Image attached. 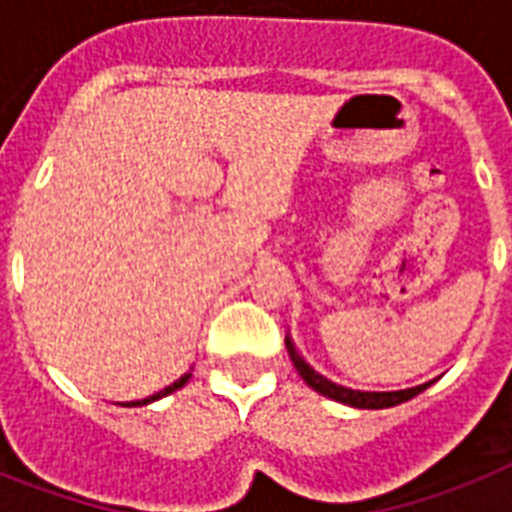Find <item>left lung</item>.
<instances>
[{
	"label": "left lung",
	"instance_id": "obj_1",
	"mask_svg": "<svg viewBox=\"0 0 512 512\" xmlns=\"http://www.w3.org/2000/svg\"><path fill=\"white\" fill-rule=\"evenodd\" d=\"M287 342V350H289V358H292V364L295 369L300 372L308 385L313 390H319L321 396H329L340 401V404H350V406H358V409H385V406H396V404H404L409 398H414L417 393L428 388L430 382L425 385H417V388H404V390H358V388H348V385H342V382H335L332 377H327L324 372L319 369H313L308 361L303 358V353L295 348V342L292 337H284Z\"/></svg>",
	"mask_w": 512,
	"mask_h": 512
}]
</instances>
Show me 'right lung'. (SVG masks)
<instances>
[{
	"label": "right lung",
	"mask_w": 512,
	"mask_h": 512,
	"mask_svg": "<svg viewBox=\"0 0 512 512\" xmlns=\"http://www.w3.org/2000/svg\"><path fill=\"white\" fill-rule=\"evenodd\" d=\"M188 377H191V374H183V377H180V380H175L172 382V385H167V388L164 390H159V393H154V396H148V398H143V401H130V404L127 406H140V404H151V401H156V398H164V396H170V393H175L177 388H183L185 382H188Z\"/></svg>",
	"instance_id": "right-lung-1"
}]
</instances>
